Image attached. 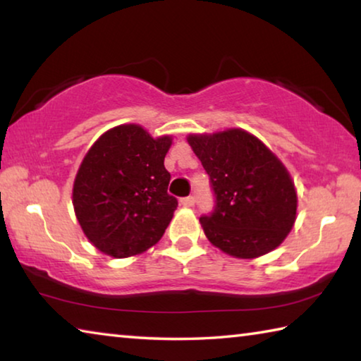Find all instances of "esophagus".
<instances>
[{"mask_svg":"<svg viewBox=\"0 0 361 361\" xmlns=\"http://www.w3.org/2000/svg\"><path fill=\"white\" fill-rule=\"evenodd\" d=\"M181 205L183 207H194V202H195V199L192 197V195H188V197H183L181 200Z\"/></svg>","mask_w":361,"mask_h":361,"instance_id":"obj_1","label":"esophagus"}]
</instances>
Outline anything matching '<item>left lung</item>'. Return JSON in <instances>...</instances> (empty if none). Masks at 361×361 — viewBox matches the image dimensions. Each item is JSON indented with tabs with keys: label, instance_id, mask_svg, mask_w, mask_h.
Masks as SVG:
<instances>
[{
	"label": "left lung",
	"instance_id": "1",
	"mask_svg": "<svg viewBox=\"0 0 361 361\" xmlns=\"http://www.w3.org/2000/svg\"><path fill=\"white\" fill-rule=\"evenodd\" d=\"M210 178L215 207L200 216L213 245L235 258L277 248L296 219V191L283 164L258 138L240 129L189 135Z\"/></svg>",
	"mask_w": 361,
	"mask_h": 361
}]
</instances>
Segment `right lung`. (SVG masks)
I'll use <instances>...</instances> for the list:
<instances>
[{"label":"right lung","instance_id":"obj_1","mask_svg":"<svg viewBox=\"0 0 361 361\" xmlns=\"http://www.w3.org/2000/svg\"><path fill=\"white\" fill-rule=\"evenodd\" d=\"M172 138L154 140L140 126L114 127L85 154L73 186L84 234L114 258L142 253L166 232L178 200L167 192L164 157Z\"/></svg>","mask_w":361,"mask_h":361}]
</instances>
